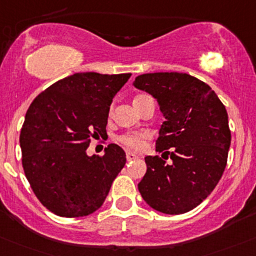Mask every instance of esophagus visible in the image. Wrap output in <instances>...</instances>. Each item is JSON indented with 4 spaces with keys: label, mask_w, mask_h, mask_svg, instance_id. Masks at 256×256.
<instances>
[{
    "label": "esophagus",
    "mask_w": 256,
    "mask_h": 256,
    "mask_svg": "<svg viewBox=\"0 0 256 256\" xmlns=\"http://www.w3.org/2000/svg\"><path fill=\"white\" fill-rule=\"evenodd\" d=\"M137 157H138V156L136 154V153L126 152V160H136Z\"/></svg>",
    "instance_id": "esophagus-1"
}]
</instances>
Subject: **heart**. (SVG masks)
I'll use <instances>...</instances> for the list:
<instances>
[{
	"instance_id": "obj_1",
	"label": "heart",
	"mask_w": 256,
	"mask_h": 256,
	"mask_svg": "<svg viewBox=\"0 0 256 256\" xmlns=\"http://www.w3.org/2000/svg\"><path fill=\"white\" fill-rule=\"evenodd\" d=\"M144 137L146 136L143 134H123L119 138V140H120L123 144H126V147L140 150L143 146V140H144Z\"/></svg>"
}]
</instances>
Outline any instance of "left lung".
Listing matches in <instances>:
<instances>
[{"mask_svg":"<svg viewBox=\"0 0 256 256\" xmlns=\"http://www.w3.org/2000/svg\"><path fill=\"white\" fill-rule=\"evenodd\" d=\"M137 89L157 100L164 116L147 172L138 184L143 200L168 215L191 211L220 181L231 143L228 112L208 84L184 72H152L136 78Z\"/></svg>","mask_w":256,"mask_h":256,"instance_id":"left-lung-1","label":"left lung"}]
</instances>
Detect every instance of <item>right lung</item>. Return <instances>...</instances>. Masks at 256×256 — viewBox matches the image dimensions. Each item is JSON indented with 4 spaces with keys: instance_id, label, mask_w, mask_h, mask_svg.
<instances>
[{
    "instance_id": "add662e5",
    "label": "right lung",
    "mask_w": 256,
    "mask_h": 256,
    "mask_svg": "<svg viewBox=\"0 0 256 256\" xmlns=\"http://www.w3.org/2000/svg\"><path fill=\"white\" fill-rule=\"evenodd\" d=\"M130 74L76 72L38 94L20 134L22 167L34 194L48 211L80 218L98 210L126 164V152L109 144L88 156L92 138H103L113 98Z\"/></svg>"
}]
</instances>
